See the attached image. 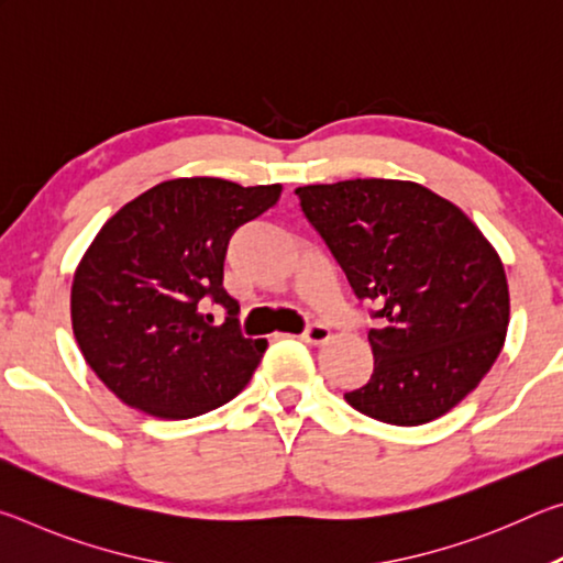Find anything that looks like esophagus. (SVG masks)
I'll return each instance as SVG.
<instances>
[{
  "label": "esophagus",
  "instance_id": "34e87169",
  "mask_svg": "<svg viewBox=\"0 0 563 563\" xmlns=\"http://www.w3.org/2000/svg\"><path fill=\"white\" fill-rule=\"evenodd\" d=\"M302 340L308 342V345H325V342L330 340V328L322 325V322H312V325L305 330Z\"/></svg>",
  "mask_w": 563,
  "mask_h": 563
}]
</instances>
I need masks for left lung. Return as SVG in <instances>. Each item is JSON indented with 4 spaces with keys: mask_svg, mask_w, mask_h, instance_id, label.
Segmentation results:
<instances>
[{
    "mask_svg": "<svg viewBox=\"0 0 563 563\" xmlns=\"http://www.w3.org/2000/svg\"><path fill=\"white\" fill-rule=\"evenodd\" d=\"M357 298L383 305L375 373L345 395L357 412L417 427L489 373L509 328V285L487 235L415 180L355 178L295 188Z\"/></svg>",
    "mask_w": 563,
    "mask_h": 563,
    "instance_id": "8db88e82",
    "label": "left lung"
}]
</instances>
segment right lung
<instances>
[{
	"mask_svg": "<svg viewBox=\"0 0 563 563\" xmlns=\"http://www.w3.org/2000/svg\"><path fill=\"white\" fill-rule=\"evenodd\" d=\"M280 190L174 178L101 225L74 271L71 328L87 365L123 405L188 419L231 402L251 383L268 340L235 330L223 258L235 228L278 203ZM208 299L227 308L223 327L202 316Z\"/></svg>",
	"mask_w": 563,
	"mask_h": 563,
	"instance_id": "right-lung-1",
	"label": "right lung"
}]
</instances>
